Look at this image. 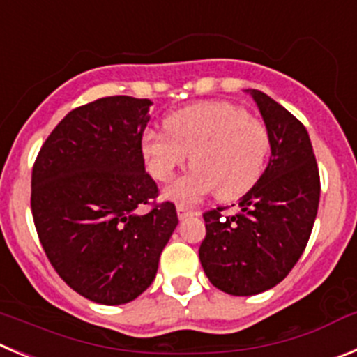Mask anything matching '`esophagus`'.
Returning <instances> with one entry per match:
<instances>
[{"instance_id":"34e87169","label":"esophagus","mask_w":357,"mask_h":357,"mask_svg":"<svg viewBox=\"0 0 357 357\" xmlns=\"http://www.w3.org/2000/svg\"><path fill=\"white\" fill-rule=\"evenodd\" d=\"M178 216H179V220H183V218H186V216H194V215H197V211H194V209H190L188 206H185V204H178Z\"/></svg>"}]
</instances>
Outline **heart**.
Segmentation results:
<instances>
[{"instance_id": "b5f03b06", "label": "heart", "mask_w": 357, "mask_h": 357, "mask_svg": "<svg viewBox=\"0 0 357 357\" xmlns=\"http://www.w3.org/2000/svg\"><path fill=\"white\" fill-rule=\"evenodd\" d=\"M167 132L142 137V153L153 178L167 183L192 153L194 169L165 190L179 204H195L216 190V197L232 201L248 192L264 169L269 130L231 102H204L165 119Z\"/></svg>"}]
</instances>
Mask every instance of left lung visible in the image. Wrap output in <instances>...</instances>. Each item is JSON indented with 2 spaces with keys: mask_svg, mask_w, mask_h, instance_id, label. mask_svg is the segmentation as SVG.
I'll list each match as a JSON object with an SVG mask.
<instances>
[{
  "mask_svg": "<svg viewBox=\"0 0 357 357\" xmlns=\"http://www.w3.org/2000/svg\"><path fill=\"white\" fill-rule=\"evenodd\" d=\"M269 130L271 156L259 181L239 201L204 215L199 259L220 291L254 296L280 284L305 252L321 197L317 160L305 125L278 102L250 89Z\"/></svg>",
  "mask_w": 357,
  "mask_h": 357,
  "instance_id": "left-lung-1",
  "label": "left lung"
}]
</instances>
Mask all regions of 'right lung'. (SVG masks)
<instances>
[{
    "mask_svg": "<svg viewBox=\"0 0 357 357\" xmlns=\"http://www.w3.org/2000/svg\"><path fill=\"white\" fill-rule=\"evenodd\" d=\"M148 98L116 95L70 111L40 148L31 172L36 234L68 287L123 305L155 280L178 225L172 202L144 169ZM150 206V211L140 208Z\"/></svg>",
    "mask_w": 357,
    "mask_h": 357,
    "instance_id": "add662e5",
    "label": "right lung"
}]
</instances>
